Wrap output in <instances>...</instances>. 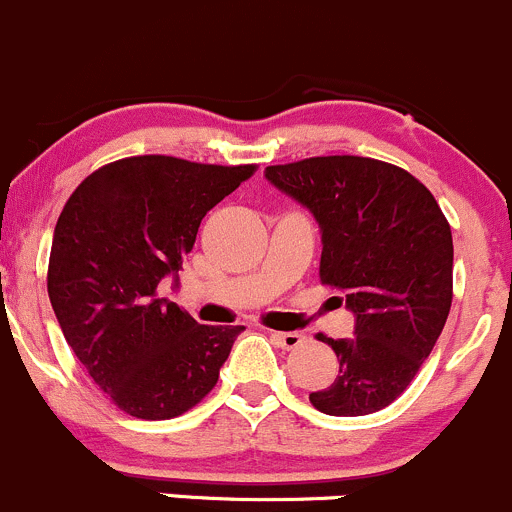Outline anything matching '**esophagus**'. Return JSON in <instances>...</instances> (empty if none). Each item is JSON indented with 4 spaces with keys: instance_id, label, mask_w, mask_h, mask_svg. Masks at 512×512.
<instances>
[{
    "instance_id": "obj_1",
    "label": "esophagus",
    "mask_w": 512,
    "mask_h": 512,
    "mask_svg": "<svg viewBox=\"0 0 512 512\" xmlns=\"http://www.w3.org/2000/svg\"><path fill=\"white\" fill-rule=\"evenodd\" d=\"M271 338L276 346L286 348V351H291V348H298L303 343V336L296 331H271Z\"/></svg>"
}]
</instances>
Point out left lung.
I'll use <instances>...</instances> for the list:
<instances>
[{
  "label": "left lung",
  "mask_w": 512,
  "mask_h": 512,
  "mask_svg": "<svg viewBox=\"0 0 512 512\" xmlns=\"http://www.w3.org/2000/svg\"><path fill=\"white\" fill-rule=\"evenodd\" d=\"M266 179L321 226L318 276L346 296L356 336L326 338L338 376L311 393L328 416L391 406L421 371L453 303V236L433 194L406 169L368 156L266 166Z\"/></svg>",
  "instance_id": "left-lung-1"
}]
</instances>
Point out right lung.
Returning a JSON list of instances; mask_svg holds the SVG:
<instances>
[{
    "mask_svg": "<svg viewBox=\"0 0 512 512\" xmlns=\"http://www.w3.org/2000/svg\"><path fill=\"white\" fill-rule=\"evenodd\" d=\"M256 169L126 156L86 176L64 204L49 301L74 356L129 416L166 421L214 391L244 326L196 323L156 288L194 249L201 219Z\"/></svg>",
    "mask_w": 512,
    "mask_h": 512,
    "instance_id": "right-lung-1",
    "label": "right lung"
}]
</instances>
